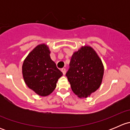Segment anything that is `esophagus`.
Returning <instances> with one entry per match:
<instances>
[{"instance_id": "1", "label": "esophagus", "mask_w": 130, "mask_h": 130, "mask_svg": "<svg viewBox=\"0 0 130 130\" xmlns=\"http://www.w3.org/2000/svg\"><path fill=\"white\" fill-rule=\"evenodd\" d=\"M61 70L62 72L63 75H65V73H66V70H65V69H62Z\"/></svg>"}]
</instances>
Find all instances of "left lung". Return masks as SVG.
Masks as SVG:
<instances>
[{
  "instance_id": "8db88e82",
  "label": "left lung",
  "mask_w": 130,
  "mask_h": 130,
  "mask_svg": "<svg viewBox=\"0 0 130 130\" xmlns=\"http://www.w3.org/2000/svg\"><path fill=\"white\" fill-rule=\"evenodd\" d=\"M104 71L96 52L90 46H84L73 53L66 76L73 93L78 98H86L99 88Z\"/></svg>"
}]
</instances>
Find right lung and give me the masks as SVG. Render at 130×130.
<instances>
[{
  "label": "right lung",
  "mask_w": 130,
  "mask_h": 130,
  "mask_svg": "<svg viewBox=\"0 0 130 130\" xmlns=\"http://www.w3.org/2000/svg\"><path fill=\"white\" fill-rule=\"evenodd\" d=\"M49 47L44 43L36 46L26 57L22 73L27 87L40 96L53 92L63 73L51 59Z\"/></svg>",
  "instance_id": "obj_1"
}]
</instances>
